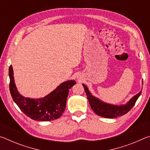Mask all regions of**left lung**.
I'll use <instances>...</instances> for the list:
<instances>
[{
  "mask_svg": "<svg viewBox=\"0 0 150 150\" xmlns=\"http://www.w3.org/2000/svg\"><path fill=\"white\" fill-rule=\"evenodd\" d=\"M83 86L84 87L86 94H87L88 103H89V105L93 110L98 116L107 118H116L126 115L135 105L136 100H138L142 93V91H139L137 95L134 96L125 105H114L106 103L98 99V98L94 96L90 93L87 86L84 84H83Z\"/></svg>",
  "mask_w": 150,
  "mask_h": 150,
  "instance_id": "8db88e82",
  "label": "left lung"
}]
</instances>
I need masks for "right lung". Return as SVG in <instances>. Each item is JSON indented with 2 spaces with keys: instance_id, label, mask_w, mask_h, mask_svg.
Segmentation results:
<instances>
[{
  "instance_id": "1",
  "label": "right lung",
  "mask_w": 150,
  "mask_h": 150,
  "mask_svg": "<svg viewBox=\"0 0 150 150\" xmlns=\"http://www.w3.org/2000/svg\"><path fill=\"white\" fill-rule=\"evenodd\" d=\"M8 74L12 99L25 115L38 121H50L59 118L65 110L69 91L76 84L74 80L65 81L44 98L35 99L24 97L18 91L12 65L9 67Z\"/></svg>"
}]
</instances>
